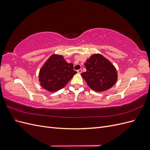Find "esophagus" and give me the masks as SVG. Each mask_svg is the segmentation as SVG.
Here are the masks:
<instances>
[{"mask_svg": "<svg viewBox=\"0 0 150 150\" xmlns=\"http://www.w3.org/2000/svg\"><path fill=\"white\" fill-rule=\"evenodd\" d=\"M77 72H78V73H79V74H81V72H82V69H78V71H77Z\"/></svg>", "mask_w": 150, "mask_h": 150, "instance_id": "esophagus-1", "label": "esophagus"}]
</instances>
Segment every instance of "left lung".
Returning <instances> with one entry per match:
<instances>
[{"mask_svg":"<svg viewBox=\"0 0 150 150\" xmlns=\"http://www.w3.org/2000/svg\"><path fill=\"white\" fill-rule=\"evenodd\" d=\"M86 72L82 78L93 91L101 92L112 88L117 79L116 67L100 54H94L84 63Z\"/></svg>","mask_w":150,"mask_h":150,"instance_id":"1","label":"left lung"}]
</instances>
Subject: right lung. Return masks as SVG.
I'll use <instances>...</instances> for the list:
<instances>
[{
	"mask_svg": "<svg viewBox=\"0 0 150 150\" xmlns=\"http://www.w3.org/2000/svg\"><path fill=\"white\" fill-rule=\"evenodd\" d=\"M72 63H67L61 55L52 54L40 68L39 81L42 87L49 92L63 88L77 72Z\"/></svg>",
	"mask_w": 150,
	"mask_h": 150,
	"instance_id": "right-lung-1",
	"label": "right lung"
}]
</instances>
